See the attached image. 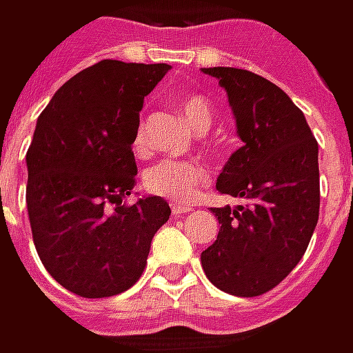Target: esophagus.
I'll return each mask as SVG.
<instances>
[{"instance_id":"esophagus-1","label":"esophagus","mask_w":353,"mask_h":353,"mask_svg":"<svg viewBox=\"0 0 353 353\" xmlns=\"http://www.w3.org/2000/svg\"><path fill=\"white\" fill-rule=\"evenodd\" d=\"M170 210H172V214H174V216H183V214H186V212H190L192 208H190L188 204H172V206H170Z\"/></svg>"}]
</instances>
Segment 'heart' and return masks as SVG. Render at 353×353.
<instances>
[{"mask_svg": "<svg viewBox=\"0 0 353 353\" xmlns=\"http://www.w3.org/2000/svg\"><path fill=\"white\" fill-rule=\"evenodd\" d=\"M179 109L190 127L196 131L206 129L210 125V107L206 99L201 95H186L179 101ZM132 149L137 152L145 150V132L143 125L137 127ZM208 183V172L203 163L199 161H176V159H165L157 165L147 168L143 185L150 194L168 199L172 203H190L199 190Z\"/></svg>", "mask_w": 353, "mask_h": 353, "instance_id": "heart-1", "label": "heart"}]
</instances>
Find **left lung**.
Returning a JSON list of instances; mask_svg holds the SVG:
<instances>
[{
  "mask_svg": "<svg viewBox=\"0 0 353 353\" xmlns=\"http://www.w3.org/2000/svg\"><path fill=\"white\" fill-rule=\"evenodd\" d=\"M228 95L242 147L216 190L246 206L212 208L219 236L201 254L206 278L232 296H260L296 268L320 212L318 143L304 113L268 79L236 67H206Z\"/></svg>",
  "mask_w": 353,
  "mask_h": 353,
  "instance_id": "left-lung-1",
  "label": "left lung"
}]
</instances>
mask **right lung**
I'll return each mask as SVG.
<instances>
[{
  "mask_svg": "<svg viewBox=\"0 0 353 353\" xmlns=\"http://www.w3.org/2000/svg\"><path fill=\"white\" fill-rule=\"evenodd\" d=\"M168 69L105 59L61 85L37 119L26 157L29 224L47 272L77 296L129 290L170 216L161 196L123 203L137 181L143 101Z\"/></svg>",
  "mask_w": 353,
  "mask_h": 353,
  "instance_id": "1",
  "label": "right lung"
}]
</instances>
